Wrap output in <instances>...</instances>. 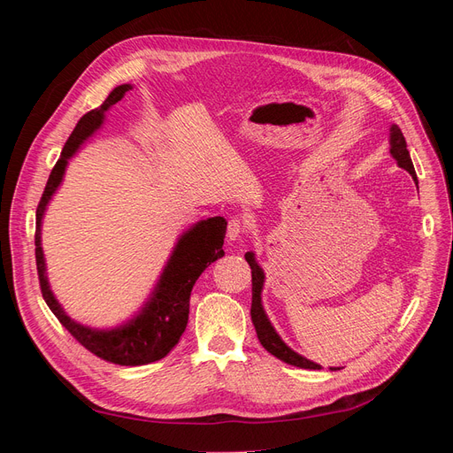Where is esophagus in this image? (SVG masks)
Masks as SVG:
<instances>
[{"label":"esophagus","instance_id":"esophagus-1","mask_svg":"<svg viewBox=\"0 0 453 453\" xmlns=\"http://www.w3.org/2000/svg\"><path fill=\"white\" fill-rule=\"evenodd\" d=\"M245 232H248V226H245V223L242 221L240 217H232L228 221V228H226V238L230 242H236L240 240Z\"/></svg>","mask_w":453,"mask_h":453}]
</instances>
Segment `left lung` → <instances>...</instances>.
I'll use <instances>...</instances> for the list:
<instances>
[{
  "instance_id": "left-lung-1",
  "label": "left lung",
  "mask_w": 453,
  "mask_h": 453,
  "mask_svg": "<svg viewBox=\"0 0 453 453\" xmlns=\"http://www.w3.org/2000/svg\"><path fill=\"white\" fill-rule=\"evenodd\" d=\"M391 155L399 164L401 168H404L410 175L416 180V170H414V164L412 158H410V153L406 149V140L401 132V128L393 125L391 127ZM245 260H248V265L251 266V283H253V298H251V321L255 325V331H257V338L263 348L272 353L273 357H278L280 361L287 363V365H293L298 368H311V370H319L321 366L315 365L308 359H304L303 355L295 353L289 346L283 344V340L278 336V333L273 331V326L270 325L266 313L263 310V304H260V291H263V283H265V273L263 268L257 265L255 255L253 253H245ZM336 370V368H333Z\"/></svg>"
}]
</instances>
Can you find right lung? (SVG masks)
<instances>
[{
  "instance_id": "obj_1",
  "label": "right lung",
  "mask_w": 453,
  "mask_h": 453,
  "mask_svg": "<svg viewBox=\"0 0 453 453\" xmlns=\"http://www.w3.org/2000/svg\"><path fill=\"white\" fill-rule=\"evenodd\" d=\"M130 88V85L117 87L98 109H92V111L81 117L72 135L67 138L62 149V157L54 164L35 211V265L41 295H43L47 306L81 346L107 363L120 366H142L166 357L185 333L188 323L190 291H193L200 273L213 260L225 255V219L211 217L208 221H200L193 228H188L180 242H177L168 260V266L164 268L157 289L153 291V296H150L142 313L135 315L130 323L111 328V331H94V328L79 325L67 318L49 289V281L45 276V258L43 250H41V219H43L50 196L62 181L67 158L75 153L81 143L102 127L104 113L109 107L115 105Z\"/></svg>"
}]
</instances>
